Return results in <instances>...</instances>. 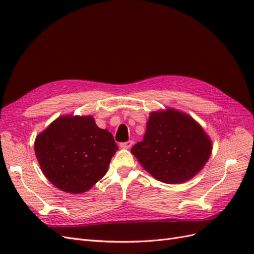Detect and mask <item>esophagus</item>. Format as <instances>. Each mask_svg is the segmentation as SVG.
I'll return each mask as SVG.
<instances>
[{
  "instance_id": "34e87169",
  "label": "esophagus",
  "mask_w": 254,
  "mask_h": 254,
  "mask_svg": "<svg viewBox=\"0 0 254 254\" xmlns=\"http://www.w3.org/2000/svg\"><path fill=\"white\" fill-rule=\"evenodd\" d=\"M132 144H133V142L132 141H128V142H125V143H121V147L122 148H124V149H128V148H130L132 146Z\"/></svg>"
}]
</instances>
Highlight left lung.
Masks as SVG:
<instances>
[{
    "instance_id": "1",
    "label": "left lung",
    "mask_w": 254,
    "mask_h": 254,
    "mask_svg": "<svg viewBox=\"0 0 254 254\" xmlns=\"http://www.w3.org/2000/svg\"><path fill=\"white\" fill-rule=\"evenodd\" d=\"M210 135L190 114L172 107L151 111L143 141L131 153L153 178L184 183L200 172L212 153Z\"/></svg>"
}]
</instances>
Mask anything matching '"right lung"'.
Returning <instances> with one entry per match:
<instances>
[{"label":"right lung","mask_w":254,"mask_h":254,"mask_svg":"<svg viewBox=\"0 0 254 254\" xmlns=\"http://www.w3.org/2000/svg\"><path fill=\"white\" fill-rule=\"evenodd\" d=\"M119 149L113 135L99 128L92 115H61L36 136L35 153L53 186L81 194L108 172Z\"/></svg>","instance_id":"right-lung-1"}]
</instances>
